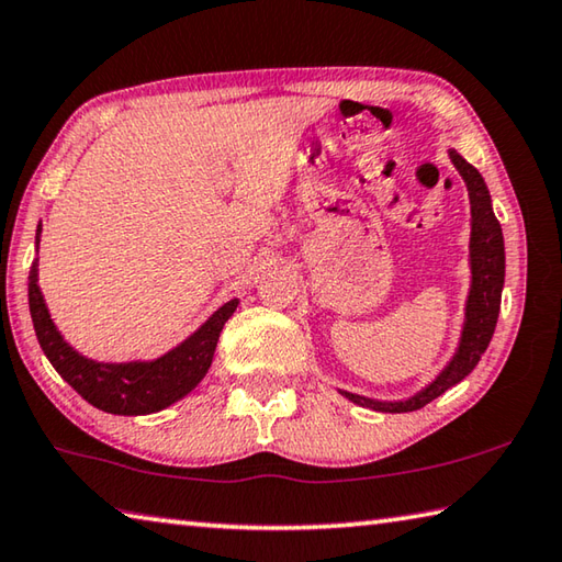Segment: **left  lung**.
<instances>
[{
    "mask_svg": "<svg viewBox=\"0 0 562 562\" xmlns=\"http://www.w3.org/2000/svg\"><path fill=\"white\" fill-rule=\"evenodd\" d=\"M459 177L467 183L469 193V292L464 300V322L462 331H459L457 349L445 363V369L435 375V379L423 385L407 397H397V401H381V397L359 395L351 391H341L344 397L361 407H371V411L381 413H411L420 411L435 397H440L452 385L464 381L469 373L476 369L479 359H482L488 341H492L498 310H502V290H504V274H506V252H504V233L492 209V193L486 189L484 177L469 165V161L459 155L457 149H447Z\"/></svg>",
    "mask_w": 562,
    "mask_h": 562,
    "instance_id": "obj_1",
    "label": "left lung"
}]
</instances>
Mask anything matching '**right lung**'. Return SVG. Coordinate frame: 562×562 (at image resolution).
<instances>
[{
    "label": "right lung",
    "instance_id": "obj_1",
    "mask_svg": "<svg viewBox=\"0 0 562 562\" xmlns=\"http://www.w3.org/2000/svg\"><path fill=\"white\" fill-rule=\"evenodd\" d=\"M41 231L44 228L38 223L36 252ZM236 310L238 300H228L196 331L157 359L95 361L74 349L50 319L44 292L38 288V258L29 270V312H32L36 339L46 359L80 397H86L98 411L112 415H149L189 395L209 373L223 324Z\"/></svg>",
    "mask_w": 562,
    "mask_h": 562
}]
</instances>
